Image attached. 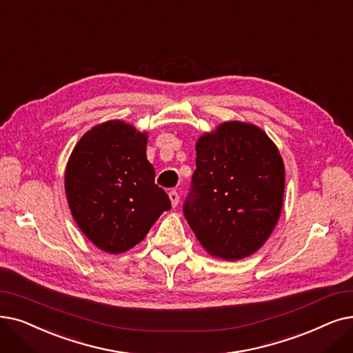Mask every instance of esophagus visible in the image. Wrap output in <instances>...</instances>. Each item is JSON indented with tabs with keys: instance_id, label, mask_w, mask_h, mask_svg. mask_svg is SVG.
Listing matches in <instances>:
<instances>
[{
	"instance_id": "esophagus-1",
	"label": "esophagus",
	"mask_w": 353,
	"mask_h": 353,
	"mask_svg": "<svg viewBox=\"0 0 353 353\" xmlns=\"http://www.w3.org/2000/svg\"><path fill=\"white\" fill-rule=\"evenodd\" d=\"M168 197H170V202H172V206L176 208L179 205V193L177 192H170L168 193Z\"/></svg>"
}]
</instances>
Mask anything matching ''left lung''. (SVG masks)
I'll return each instance as SVG.
<instances>
[{
  "mask_svg": "<svg viewBox=\"0 0 353 353\" xmlns=\"http://www.w3.org/2000/svg\"><path fill=\"white\" fill-rule=\"evenodd\" d=\"M284 163L252 124L223 122L196 143V170L183 213L213 256L236 261L263 247L277 225Z\"/></svg>",
  "mask_w": 353,
  "mask_h": 353,
  "instance_id": "left-lung-1",
  "label": "left lung"
}]
</instances>
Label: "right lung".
I'll return each instance as SVG.
<instances>
[{
    "label": "right lung",
    "mask_w": 353,
    "mask_h": 353,
    "mask_svg": "<svg viewBox=\"0 0 353 353\" xmlns=\"http://www.w3.org/2000/svg\"><path fill=\"white\" fill-rule=\"evenodd\" d=\"M147 134L114 119L89 130L73 148L65 189L74 222L110 254L141 242L172 203L154 181L145 156Z\"/></svg>",
    "instance_id": "1"
}]
</instances>
